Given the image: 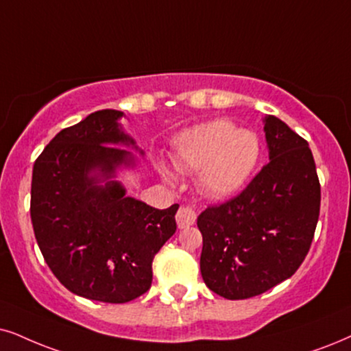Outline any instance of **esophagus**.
Instances as JSON below:
<instances>
[{
	"label": "esophagus",
	"instance_id": "1",
	"mask_svg": "<svg viewBox=\"0 0 351 351\" xmlns=\"http://www.w3.org/2000/svg\"><path fill=\"white\" fill-rule=\"evenodd\" d=\"M196 221V212L188 206H181L176 212V223H178V228H186L194 225Z\"/></svg>",
	"mask_w": 351,
	"mask_h": 351
}]
</instances>
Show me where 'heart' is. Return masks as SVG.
<instances>
[{
    "instance_id": "obj_1",
    "label": "heart",
    "mask_w": 351,
    "mask_h": 351,
    "mask_svg": "<svg viewBox=\"0 0 351 351\" xmlns=\"http://www.w3.org/2000/svg\"><path fill=\"white\" fill-rule=\"evenodd\" d=\"M263 143L254 131L239 130L228 119H212L181 132L175 144V165L199 171L197 183L206 196L225 199L237 194L254 175ZM171 180L170 171L160 168Z\"/></svg>"
}]
</instances>
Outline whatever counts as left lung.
<instances>
[{
	"label": "left lung",
	"mask_w": 351,
	"mask_h": 351,
	"mask_svg": "<svg viewBox=\"0 0 351 351\" xmlns=\"http://www.w3.org/2000/svg\"><path fill=\"white\" fill-rule=\"evenodd\" d=\"M269 163L237 197L197 217L201 274L227 300H246L293 275L308 254L321 207L311 149L282 119L264 118Z\"/></svg>",
	"instance_id": "8db88e82"
}]
</instances>
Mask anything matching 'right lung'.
Wrapping results in <instances>:
<instances>
[{
	"label": "right lung",
	"instance_id": "obj_1",
	"mask_svg": "<svg viewBox=\"0 0 351 351\" xmlns=\"http://www.w3.org/2000/svg\"><path fill=\"white\" fill-rule=\"evenodd\" d=\"M118 110H100L53 137L34 163L30 219L43 259L82 298L128 303L152 283V261L176 232L178 204L126 196L118 171L134 168Z\"/></svg>",
	"mask_w": 351,
	"mask_h": 351
}]
</instances>
